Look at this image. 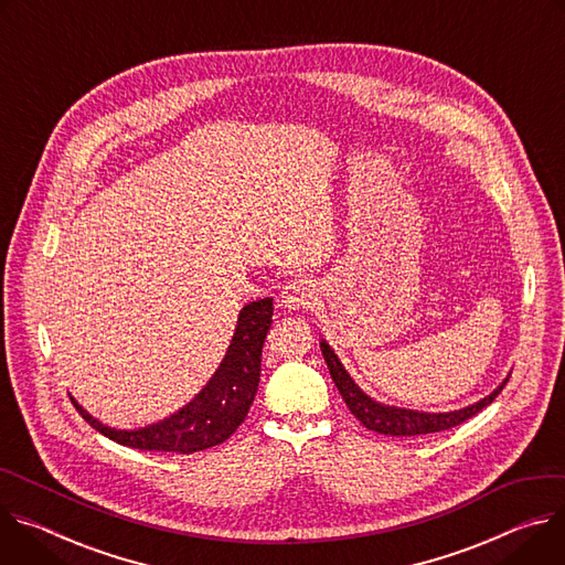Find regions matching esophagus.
<instances>
[{
  "label": "esophagus",
  "mask_w": 565,
  "mask_h": 565,
  "mask_svg": "<svg viewBox=\"0 0 565 565\" xmlns=\"http://www.w3.org/2000/svg\"><path fill=\"white\" fill-rule=\"evenodd\" d=\"M317 300V291H315V285H311L309 280H291L282 287V294H280V302L285 309H307L315 305Z\"/></svg>",
  "instance_id": "1"
}]
</instances>
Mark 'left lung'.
<instances>
[{"mask_svg":"<svg viewBox=\"0 0 565 565\" xmlns=\"http://www.w3.org/2000/svg\"><path fill=\"white\" fill-rule=\"evenodd\" d=\"M321 350L328 363V370L334 380V386L339 388L341 397L345 399L350 413L367 428L374 433H384V435H426V433H437V430H447L454 428L458 424H462L465 419L473 417L476 413H480L484 406H489L500 391L505 388V384L510 382V377L500 384L491 395H487L484 399L460 408V411H451V413H419V411H408V408H397V406H386L374 402L372 397H367L354 382L350 374L345 372L343 363L339 361V356L334 354V350L321 341Z\"/></svg>","mask_w":565,"mask_h":565,"instance_id":"8db88e82","label":"left lung"}]
</instances>
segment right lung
I'll use <instances>...</instances> for the list:
<instances>
[{
  "instance_id": "add662e5",
  "label": "right lung",
  "mask_w": 565,
  "mask_h": 565,
  "mask_svg": "<svg viewBox=\"0 0 565 565\" xmlns=\"http://www.w3.org/2000/svg\"><path fill=\"white\" fill-rule=\"evenodd\" d=\"M274 317V298H263L242 307L233 341L220 367L204 391L163 422L137 430H116L94 419L74 397L83 419L109 440L141 451L195 454L222 445L244 422L256 399L260 361Z\"/></svg>"
}]
</instances>
